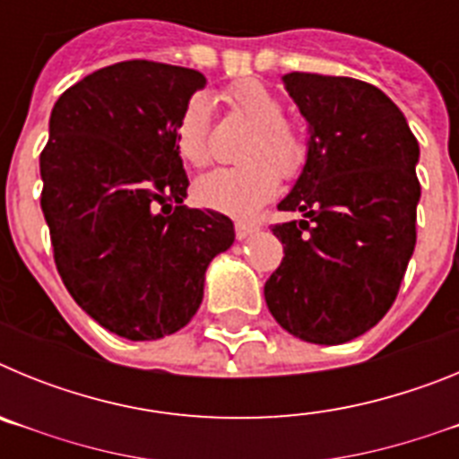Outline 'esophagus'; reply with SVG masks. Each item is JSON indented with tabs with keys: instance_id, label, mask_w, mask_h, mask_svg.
I'll return each mask as SVG.
<instances>
[{
	"instance_id": "1",
	"label": "esophagus",
	"mask_w": 459,
	"mask_h": 459,
	"mask_svg": "<svg viewBox=\"0 0 459 459\" xmlns=\"http://www.w3.org/2000/svg\"><path fill=\"white\" fill-rule=\"evenodd\" d=\"M234 232H237V238H246V237H250V234L257 232V225H255V222L238 221L237 225H234Z\"/></svg>"
}]
</instances>
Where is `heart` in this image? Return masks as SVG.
<instances>
[{
	"label": "heart",
	"mask_w": 459,
	"mask_h": 459,
	"mask_svg": "<svg viewBox=\"0 0 459 459\" xmlns=\"http://www.w3.org/2000/svg\"><path fill=\"white\" fill-rule=\"evenodd\" d=\"M230 115L250 126V135L241 147L243 165L204 174L195 184V197L213 211L230 216H250L271 200L278 177L296 179L307 163L306 133L285 119V103L278 93L257 80L237 82L222 93ZM177 153L190 168H204L211 160L209 117L202 99H193L181 112L174 128Z\"/></svg>",
	"instance_id": "1"
}]
</instances>
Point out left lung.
<instances>
[{"label":"left lung","instance_id":"obj_1","mask_svg":"<svg viewBox=\"0 0 459 459\" xmlns=\"http://www.w3.org/2000/svg\"><path fill=\"white\" fill-rule=\"evenodd\" d=\"M310 153L271 232L285 257L264 285L280 326L315 344L370 331L395 301L416 246L419 140L386 93L354 78L287 73Z\"/></svg>","mask_w":459,"mask_h":459}]
</instances>
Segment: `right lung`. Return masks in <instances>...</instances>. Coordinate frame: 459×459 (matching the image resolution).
<instances>
[{
    "label": "right lung",
    "mask_w": 459,
    "mask_h": 459,
    "mask_svg": "<svg viewBox=\"0 0 459 459\" xmlns=\"http://www.w3.org/2000/svg\"><path fill=\"white\" fill-rule=\"evenodd\" d=\"M193 68L131 59L59 96L40 152V209L68 294L103 328L158 340L193 319L232 221L184 206L174 128L204 87Z\"/></svg>",
    "instance_id": "obj_1"
}]
</instances>
